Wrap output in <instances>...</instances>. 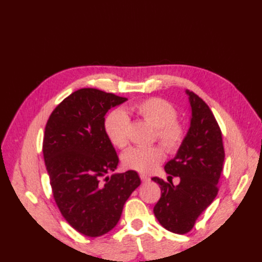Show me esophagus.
I'll return each instance as SVG.
<instances>
[{"label":"esophagus","mask_w":262,"mask_h":262,"mask_svg":"<svg viewBox=\"0 0 262 262\" xmlns=\"http://www.w3.org/2000/svg\"><path fill=\"white\" fill-rule=\"evenodd\" d=\"M140 177H141V181H142L143 183H147V182H150V177L146 176V175H144V173H141Z\"/></svg>","instance_id":"obj_1"}]
</instances>
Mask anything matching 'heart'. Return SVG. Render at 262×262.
<instances>
[{"label": "heart", "instance_id": "heart-1", "mask_svg": "<svg viewBox=\"0 0 262 262\" xmlns=\"http://www.w3.org/2000/svg\"><path fill=\"white\" fill-rule=\"evenodd\" d=\"M133 110L157 130V137L169 150L181 146L185 138V130L176 121L177 111L169 102L158 97L142 101ZM128 117L124 111L115 109L104 119V133L107 140L116 147H124L127 143ZM165 153L160 146L129 147L121 156L122 165L138 172H150L160 165Z\"/></svg>", "mask_w": 262, "mask_h": 262}]
</instances>
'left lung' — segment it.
I'll list each match as a JSON object with an SVG mask.
<instances>
[{"label":"left lung","mask_w":262,"mask_h":262,"mask_svg":"<svg viewBox=\"0 0 262 262\" xmlns=\"http://www.w3.org/2000/svg\"><path fill=\"white\" fill-rule=\"evenodd\" d=\"M185 93L191 111L189 128L176 156L165 166L169 177H179L181 182L173 185L152 178L161 188L155 216L162 227L176 234L188 233L217 196L225 159L222 132L212 111L193 92Z\"/></svg>","instance_id":"1"}]
</instances>
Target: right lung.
<instances>
[{
  "label": "right lung",
  "instance_id": "right-lung-1",
  "mask_svg": "<svg viewBox=\"0 0 262 262\" xmlns=\"http://www.w3.org/2000/svg\"><path fill=\"white\" fill-rule=\"evenodd\" d=\"M126 101L81 89L55 107L45 127L43 155L56 206L85 236H102L115 228L127 199L141 185L135 170L108 175L119 159L104 133V116Z\"/></svg>",
  "mask_w": 262,
  "mask_h": 262
}]
</instances>
